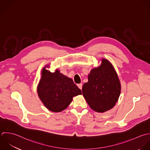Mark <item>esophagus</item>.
Returning <instances> with one entry per match:
<instances>
[{
  "mask_svg": "<svg viewBox=\"0 0 150 150\" xmlns=\"http://www.w3.org/2000/svg\"><path fill=\"white\" fill-rule=\"evenodd\" d=\"M77 86H78V87L80 89H82V83L78 84V85H77Z\"/></svg>",
  "mask_w": 150,
  "mask_h": 150,
  "instance_id": "esophagus-1",
  "label": "esophagus"
}]
</instances>
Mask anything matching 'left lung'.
I'll return each instance as SVG.
<instances>
[{
	"mask_svg": "<svg viewBox=\"0 0 150 150\" xmlns=\"http://www.w3.org/2000/svg\"><path fill=\"white\" fill-rule=\"evenodd\" d=\"M121 85L117 74L106 59L101 65L93 68L88 75V82L82 86V93L90 108L97 112L103 113L112 109L117 102Z\"/></svg>",
	"mask_w": 150,
	"mask_h": 150,
	"instance_id": "1",
	"label": "left lung"
}]
</instances>
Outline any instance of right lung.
<instances>
[{
  "label": "right lung",
  "mask_w": 150,
  "mask_h": 150,
  "mask_svg": "<svg viewBox=\"0 0 150 150\" xmlns=\"http://www.w3.org/2000/svg\"><path fill=\"white\" fill-rule=\"evenodd\" d=\"M43 68L37 87L39 98L50 111L60 112L65 109L74 96L81 95L80 89L72 79L61 74L58 69L52 73Z\"/></svg>",
  "instance_id": "1"
}]
</instances>
